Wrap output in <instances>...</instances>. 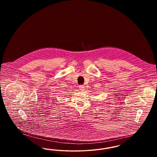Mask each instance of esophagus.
Instances as JSON below:
<instances>
[{
	"instance_id": "1",
	"label": "esophagus",
	"mask_w": 157,
	"mask_h": 157,
	"mask_svg": "<svg viewBox=\"0 0 157 157\" xmlns=\"http://www.w3.org/2000/svg\"><path fill=\"white\" fill-rule=\"evenodd\" d=\"M79 90H85V86L83 85H79Z\"/></svg>"
}]
</instances>
